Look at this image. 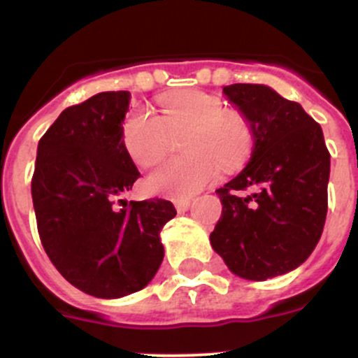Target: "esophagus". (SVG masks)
<instances>
[{
  "label": "esophagus",
  "instance_id": "esophagus-1",
  "mask_svg": "<svg viewBox=\"0 0 358 358\" xmlns=\"http://www.w3.org/2000/svg\"><path fill=\"white\" fill-rule=\"evenodd\" d=\"M190 199H176L175 201V208H176V211L178 213H183V211H187V209L190 208Z\"/></svg>",
  "mask_w": 358,
  "mask_h": 358
}]
</instances>
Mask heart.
<instances>
[{"mask_svg": "<svg viewBox=\"0 0 358 358\" xmlns=\"http://www.w3.org/2000/svg\"><path fill=\"white\" fill-rule=\"evenodd\" d=\"M159 115L133 112L122 124V145L135 164H156L168 152L171 136L187 135V156L159 164L149 175L147 189L157 196L185 199L220 175L246 164L255 149V128L244 114L225 110L222 100L199 90L171 93L161 99Z\"/></svg>", "mask_w": 358, "mask_h": 358, "instance_id": "1", "label": "heart"}]
</instances>
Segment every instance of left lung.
<instances>
[{"mask_svg":"<svg viewBox=\"0 0 358 358\" xmlns=\"http://www.w3.org/2000/svg\"><path fill=\"white\" fill-rule=\"evenodd\" d=\"M227 99L251 121L248 166L216 190L223 209L209 236L230 272L266 280L301 265L327 215L331 154L322 128L298 102L265 85H230Z\"/></svg>","mask_w":358,"mask_h":358,"instance_id":"8db88e82","label":"left lung"}]
</instances>
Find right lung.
Wrapping results in <instances>:
<instances>
[{
	"mask_svg": "<svg viewBox=\"0 0 358 358\" xmlns=\"http://www.w3.org/2000/svg\"><path fill=\"white\" fill-rule=\"evenodd\" d=\"M129 92H103L67 107L38 143L31 182L39 239L55 268L96 298L147 286L164 258L169 201H122L140 176L122 145Z\"/></svg>",
	"mask_w": 358,
	"mask_h": 358,
	"instance_id": "1",
	"label": "right lung"
}]
</instances>
